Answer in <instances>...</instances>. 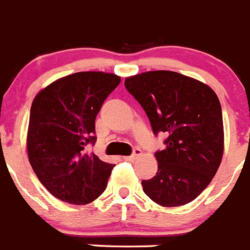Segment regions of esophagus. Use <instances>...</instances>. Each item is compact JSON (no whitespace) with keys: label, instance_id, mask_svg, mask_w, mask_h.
Segmentation results:
<instances>
[{"label":"esophagus","instance_id":"1","mask_svg":"<svg viewBox=\"0 0 250 250\" xmlns=\"http://www.w3.org/2000/svg\"><path fill=\"white\" fill-rule=\"evenodd\" d=\"M141 155H143V151H141L140 148H135L134 153H132V155H130V156H125V157H124V159H125V161L132 162V161H135V160H136L137 157L141 156Z\"/></svg>","mask_w":250,"mask_h":250}]
</instances>
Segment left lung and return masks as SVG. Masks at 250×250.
Instances as JSON below:
<instances>
[{"label":"left lung","instance_id":"left-lung-1","mask_svg":"<svg viewBox=\"0 0 250 250\" xmlns=\"http://www.w3.org/2000/svg\"><path fill=\"white\" fill-rule=\"evenodd\" d=\"M125 88L145 110L153 134L165 132L156 151V176L144 180V192L162 207H178L202 193L221 165L224 148L218 97L200 80L170 70L125 79Z\"/></svg>","mask_w":250,"mask_h":250}]
</instances>
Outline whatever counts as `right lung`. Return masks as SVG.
<instances>
[{"instance_id": "right-lung-1", "label": "right lung", "mask_w": 250, "mask_h": 250, "mask_svg": "<svg viewBox=\"0 0 250 250\" xmlns=\"http://www.w3.org/2000/svg\"><path fill=\"white\" fill-rule=\"evenodd\" d=\"M111 73L79 72L56 80L31 106L27 152L38 180L56 198L88 205L105 191L115 165L86 153L94 144L95 118L120 84Z\"/></svg>"}]
</instances>
